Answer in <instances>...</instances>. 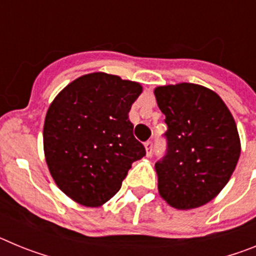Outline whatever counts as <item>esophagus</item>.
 I'll return each instance as SVG.
<instances>
[{"label": "esophagus", "instance_id": "obj_1", "mask_svg": "<svg viewBox=\"0 0 256 256\" xmlns=\"http://www.w3.org/2000/svg\"><path fill=\"white\" fill-rule=\"evenodd\" d=\"M144 148H146V154H148V156H150L151 154H152V148H154L152 141L146 142V144H144Z\"/></svg>", "mask_w": 256, "mask_h": 256}]
</instances>
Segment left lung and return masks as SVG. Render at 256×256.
<instances>
[{"instance_id": "8db88e82", "label": "left lung", "mask_w": 256, "mask_h": 256, "mask_svg": "<svg viewBox=\"0 0 256 256\" xmlns=\"http://www.w3.org/2000/svg\"><path fill=\"white\" fill-rule=\"evenodd\" d=\"M168 130L166 154L156 162L158 190L170 206L208 204L230 180L241 152L234 119L214 91L194 83L156 87Z\"/></svg>"}]
</instances>
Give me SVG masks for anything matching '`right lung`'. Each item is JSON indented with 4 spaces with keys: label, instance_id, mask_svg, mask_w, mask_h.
<instances>
[{
    "label": "right lung",
    "instance_id": "obj_1",
    "mask_svg": "<svg viewBox=\"0 0 256 256\" xmlns=\"http://www.w3.org/2000/svg\"><path fill=\"white\" fill-rule=\"evenodd\" d=\"M142 86L120 76H79L55 97L44 126L47 166L58 188L78 204H105L132 162L146 155L128 112Z\"/></svg>",
    "mask_w": 256,
    "mask_h": 256
}]
</instances>
